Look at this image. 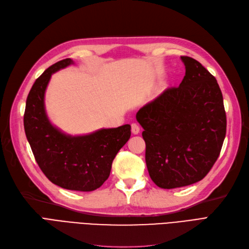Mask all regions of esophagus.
Instances as JSON below:
<instances>
[{
  "label": "esophagus",
  "mask_w": 249,
  "mask_h": 249,
  "mask_svg": "<svg viewBox=\"0 0 249 249\" xmlns=\"http://www.w3.org/2000/svg\"><path fill=\"white\" fill-rule=\"evenodd\" d=\"M131 131L133 134H139L140 133V126L135 123L131 124Z\"/></svg>",
  "instance_id": "obj_1"
}]
</instances>
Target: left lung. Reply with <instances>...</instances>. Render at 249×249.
<instances>
[{
  "instance_id": "1",
  "label": "left lung",
  "mask_w": 249,
  "mask_h": 249,
  "mask_svg": "<svg viewBox=\"0 0 249 249\" xmlns=\"http://www.w3.org/2000/svg\"><path fill=\"white\" fill-rule=\"evenodd\" d=\"M186 75L136 114L143 128L145 163L162 189L190 186L203 178L217 160L227 119L217 81L194 58L181 56Z\"/></svg>"
}]
</instances>
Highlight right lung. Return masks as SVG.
<instances>
[{"instance_id":"add662e5","label":"right lung","mask_w":249,"mask_h":249,"mask_svg":"<svg viewBox=\"0 0 249 249\" xmlns=\"http://www.w3.org/2000/svg\"><path fill=\"white\" fill-rule=\"evenodd\" d=\"M73 62L60 60L36 80L26 98L24 131L35 159L47 178L60 188L91 192L103 186L120 149L131 135V126L101 128L71 135L52 124L46 112L45 93L51 76Z\"/></svg>"}]
</instances>
